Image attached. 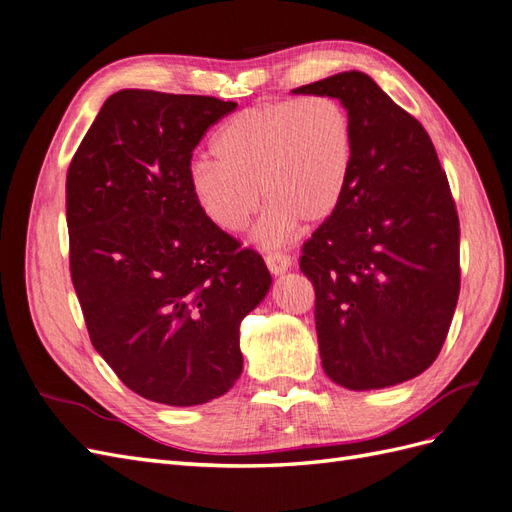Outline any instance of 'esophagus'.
Wrapping results in <instances>:
<instances>
[{
    "instance_id": "esophagus-1",
    "label": "esophagus",
    "mask_w": 512,
    "mask_h": 512,
    "mask_svg": "<svg viewBox=\"0 0 512 512\" xmlns=\"http://www.w3.org/2000/svg\"><path fill=\"white\" fill-rule=\"evenodd\" d=\"M265 262H267V267L273 275H280V273H286L290 269V265H293V258L282 254V252H269L265 256Z\"/></svg>"
}]
</instances>
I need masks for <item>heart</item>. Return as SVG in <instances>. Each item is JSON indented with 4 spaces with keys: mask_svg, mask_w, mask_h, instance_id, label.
<instances>
[{
    "mask_svg": "<svg viewBox=\"0 0 512 512\" xmlns=\"http://www.w3.org/2000/svg\"><path fill=\"white\" fill-rule=\"evenodd\" d=\"M217 157L189 165L193 200L226 232L250 226L271 202L256 241L278 245L297 222L319 224L338 209L353 165V122L334 96L308 94L243 109L215 133Z\"/></svg>",
    "mask_w": 512,
    "mask_h": 512,
    "instance_id": "heart-1",
    "label": "heart"
}]
</instances>
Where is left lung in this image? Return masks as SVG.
<instances>
[{
    "label": "left lung",
    "mask_w": 512,
    "mask_h": 512,
    "mask_svg": "<svg viewBox=\"0 0 512 512\" xmlns=\"http://www.w3.org/2000/svg\"><path fill=\"white\" fill-rule=\"evenodd\" d=\"M338 99L353 122L347 189L303 245L325 375L381 390L431 366L457 308L459 215L422 124L347 71L293 90Z\"/></svg>",
    "instance_id": "left-lung-1"
}]
</instances>
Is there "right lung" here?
<instances>
[{
    "label": "right lung",
    "mask_w": 512,
    "mask_h": 512,
    "mask_svg": "<svg viewBox=\"0 0 512 512\" xmlns=\"http://www.w3.org/2000/svg\"><path fill=\"white\" fill-rule=\"evenodd\" d=\"M237 103L120 90L66 174L71 278L94 349L129 390L193 407L241 377L239 325L271 288L254 250L193 200L189 165Z\"/></svg>",
    "instance_id": "obj_1"
}]
</instances>
